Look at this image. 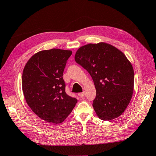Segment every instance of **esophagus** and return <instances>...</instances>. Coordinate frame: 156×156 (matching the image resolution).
<instances>
[{
	"instance_id": "1",
	"label": "esophagus",
	"mask_w": 156,
	"mask_h": 156,
	"mask_svg": "<svg viewBox=\"0 0 156 156\" xmlns=\"http://www.w3.org/2000/svg\"><path fill=\"white\" fill-rule=\"evenodd\" d=\"M84 95H85V93H84V92H82V93H79L78 94V96L81 98H83L84 97Z\"/></svg>"
}]
</instances>
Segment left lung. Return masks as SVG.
Masks as SVG:
<instances>
[{"instance_id": "obj_1", "label": "left lung", "mask_w": 156, "mask_h": 156, "mask_svg": "<svg viewBox=\"0 0 156 156\" xmlns=\"http://www.w3.org/2000/svg\"><path fill=\"white\" fill-rule=\"evenodd\" d=\"M75 60L90 75L96 90L92 106L103 120L120 116L131 101L134 87L132 65L122 51L110 44L81 47Z\"/></svg>"}]
</instances>
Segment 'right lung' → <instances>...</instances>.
Returning a JSON list of instances; mask_svg holds the SVG:
<instances>
[{
	"mask_svg": "<svg viewBox=\"0 0 156 156\" xmlns=\"http://www.w3.org/2000/svg\"><path fill=\"white\" fill-rule=\"evenodd\" d=\"M72 52L52 49L37 53L23 69L22 88L30 108L40 119L59 124L72 111L77 100L66 93L63 73Z\"/></svg>",
	"mask_w": 156,
	"mask_h": 156,
	"instance_id": "obj_1",
	"label": "right lung"
}]
</instances>
